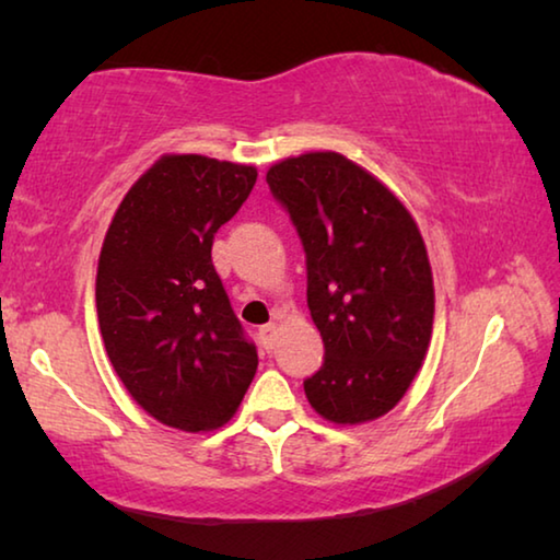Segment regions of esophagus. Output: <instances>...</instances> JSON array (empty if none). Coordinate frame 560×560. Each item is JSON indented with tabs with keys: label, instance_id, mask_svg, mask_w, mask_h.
Listing matches in <instances>:
<instances>
[{
	"label": "esophagus",
	"instance_id": "esophagus-1",
	"mask_svg": "<svg viewBox=\"0 0 560 560\" xmlns=\"http://www.w3.org/2000/svg\"><path fill=\"white\" fill-rule=\"evenodd\" d=\"M259 338H261V346L264 350H273V343H277V324H267L259 328Z\"/></svg>",
	"mask_w": 560,
	"mask_h": 560
}]
</instances>
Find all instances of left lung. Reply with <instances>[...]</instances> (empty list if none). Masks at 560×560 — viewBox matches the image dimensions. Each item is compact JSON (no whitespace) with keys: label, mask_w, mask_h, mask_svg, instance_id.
Here are the masks:
<instances>
[{"label":"left lung","mask_w":560,"mask_h":560,"mask_svg":"<svg viewBox=\"0 0 560 560\" xmlns=\"http://www.w3.org/2000/svg\"><path fill=\"white\" fill-rule=\"evenodd\" d=\"M267 183L301 236L308 311L326 348L303 381L308 402L336 424L377 420L402 400L430 348L422 234L381 179L330 150L281 160Z\"/></svg>","instance_id":"left-lung-1"}]
</instances>
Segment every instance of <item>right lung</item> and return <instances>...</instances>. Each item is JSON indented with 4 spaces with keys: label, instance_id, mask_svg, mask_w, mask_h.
<instances>
[{
    "label": "right lung",
    "instance_id": "obj_1",
    "mask_svg": "<svg viewBox=\"0 0 560 560\" xmlns=\"http://www.w3.org/2000/svg\"><path fill=\"white\" fill-rule=\"evenodd\" d=\"M257 167L163 155L128 189L103 240L98 326L132 400L167 428L230 420L259 358L212 264L217 230L240 212Z\"/></svg>",
    "mask_w": 560,
    "mask_h": 560
}]
</instances>
